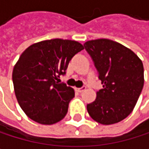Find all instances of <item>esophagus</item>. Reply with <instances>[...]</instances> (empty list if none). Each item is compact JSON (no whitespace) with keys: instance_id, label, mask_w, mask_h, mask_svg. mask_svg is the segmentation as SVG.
<instances>
[{"instance_id":"obj_1","label":"esophagus","mask_w":149,"mask_h":149,"mask_svg":"<svg viewBox=\"0 0 149 149\" xmlns=\"http://www.w3.org/2000/svg\"><path fill=\"white\" fill-rule=\"evenodd\" d=\"M85 90H86V86H82L81 88H76V91L78 92H83Z\"/></svg>"}]
</instances>
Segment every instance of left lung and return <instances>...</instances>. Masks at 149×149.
<instances>
[{"label":"left lung","instance_id":"8db88e82","mask_svg":"<svg viewBox=\"0 0 149 149\" xmlns=\"http://www.w3.org/2000/svg\"><path fill=\"white\" fill-rule=\"evenodd\" d=\"M98 72L103 89L87 104L91 117L104 125L126 118L134 109L144 84L141 60L122 44L99 39L84 44Z\"/></svg>","mask_w":149,"mask_h":149}]
</instances>
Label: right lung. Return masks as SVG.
I'll list each match as a JSON object with an SVG mask.
<instances>
[{
	"instance_id": "right-lung-1",
	"label": "right lung",
	"mask_w": 149,
	"mask_h": 149,
	"mask_svg": "<svg viewBox=\"0 0 149 149\" xmlns=\"http://www.w3.org/2000/svg\"><path fill=\"white\" fill-rule=\"evenodd\" d=\"M83 49L74 40L53 39L22 52L12 77L17 101L29 118L50 125L65 116L74 90L56 80L65 74L71 59Z\"/></svg>"
}]
</instances>
